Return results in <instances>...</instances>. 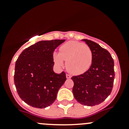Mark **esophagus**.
<instances>
[{
    "instance_id": "obj_1",
    "label": "esophagus",
    "mask_w": 129,
    "mask_h": 129,
    "mask_svg": "<svg viewBox=\"0 0 129 129\" xmlns=\"http://www.w3.org/2000/svg\"><path fill=\"white\" fill-rule=\"evenodd\" d=\"M66 77H67V79H71V75H70L69 74H67V75H66Z\"/></svg>"
}]
</instances>
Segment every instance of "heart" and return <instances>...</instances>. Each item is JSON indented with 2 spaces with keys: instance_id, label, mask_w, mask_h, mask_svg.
<instances>
[{
  "instance_id": "heart-1",
  "label": "heart",
  "mask_w": 129,
  "mask_h": 129,
  "mask_svg": "<svg viewBox=\"0 0 129 129\" xmlns=\"http://www.w3.org/2000/svg\"><path fill=\"white\" fill-rule=\"evenodd\" d=\"M60 53H53V60L58 67H66L72 74H82L90 68L93 62V52L85 44L77 41H69L61 45Z\"/></svg>"
}]
</instances>
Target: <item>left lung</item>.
<instances>
[{"label": "left lung", "mask_w": 129, "mask_h": 129, "mask_svg": "<svg viewBox=\"0 0 129 129\" xmlns=\"http://www.w3.org/2000/svg\"><path fill=\"white\" fill-rule=\"evenodd\" d=\"M93 52L90 68L81 75L73 76L72 92L79 103L93 106L103 102L110 94L114 85V62L110 53L98 44L83 39Z\"/></svg>", "instance_id": "left-lung-1"}]
</instances>
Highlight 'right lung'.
<instances>
[{
    "instance_id": "1",
    "label": "right lung",
    "mask_w": 129,
    "mask_h": 129,
    "mask_svg": "<svg viewBox=\"0 0 129 129\" xmlns=\"http://www.w3.org/2000/svg\"><path fill=\"white\" fill-rule=\"evenodd\" d=\"M65 40H42L23 50L15 62L14 84L23 101L42 109L55 101L58 89L66 80V73L56 74L53 52Z\"/></svg>"
}]
</instances>
